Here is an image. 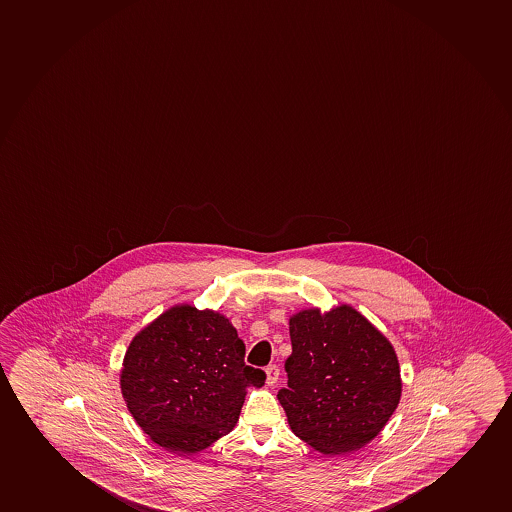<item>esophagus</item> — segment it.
I'll return each instance as SVG.
<instances>
[{
	"label": "esophagus",
	"mask_w": 512,
	"mask_h": 512,
	"mask_svg": "<svg viewBox=\"0 0 512 512\" xmlns=\"http://www.w3.org/2000/svg\"><path fill=\"white\" fill-rule=\"evenodd\" d=\"M278 376H280L278 365L271 364L266 367V382H268L270 386H273V384L278 381Z\"/></svg>",
	"instance_id": "esophagus-1"
}]
</instances>
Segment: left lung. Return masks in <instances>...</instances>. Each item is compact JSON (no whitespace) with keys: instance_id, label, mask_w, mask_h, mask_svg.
Instances as JSON below:
<instances>
[{"instance_id":"obj_1","label":"left lung","mask_w":512,"mask_h":512,"mask_svg":"<svg viewBox=\"0 0 512 512\" xmlns=\"http://www.w3.org/2000/svg\"><path fill=\"white\" fill-rule=\"evenodd\" d=\"M287 388L277 398L290 429L323 454L371 442L400 403V364L391 343L350 306L290 318Z\"/></svg>"}]
</instances>
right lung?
Instances as JSON below:
<instances>
[{
    "instance_id": "1",
    "label": "right lung",
    "mask_w": 512,
    "mask_h": 512,
    "mask_svg": "<svg viewBox=\"0 0 512 512\" xmlns=\"http://www.w3.org/2000/svg\"><path fill=\"white\" fill-rule=\"evenodd\" d=\"M244 355V341L222 314L172 307L131 341L124 401L153 442L198 453L234 429L247 386L265 384V372L246 365Z\"/></svg>"
}]
</instances>
